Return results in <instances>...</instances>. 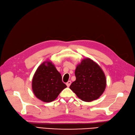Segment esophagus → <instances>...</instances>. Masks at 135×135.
Returning <instances> with one entry per match:
<instances>
[{
    "label": "esophagus",
    "mask_w": 135,
    "mask_h": 135,
    "mask_svg": "<svg viewBox=\"0 0 135 135\" xmlns=\"http://www.w3.org/2000/svg\"><path fill=\"white\" fill-rule=\"evenodd\" d=\"M71 82L70 80H69L66 83V85H67V87H70V85H71Z\"/></svg>",
    "instance_id": "obj_1"
}]
</instances>
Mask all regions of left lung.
Wrapping results in <instances>:
<instances>
[{
	"label": "left lung",
	"mask_w": 135,
	"mask_h": 135,
	"mask_svg": "<svg viewBox=\"0 0 135 135\" xmlns=\"http://www.w3.org/2000/svg\"><path fill=\"white\" fill-rule=\"evenodd\" d=\"M75 75L76 80L71 83L70 88L82 101H94L104 92L106 85L105 74L91 59L82 60L77 65Z\"/></svg>",
	"instance_id": "left-lung-1"
}]
</instances>
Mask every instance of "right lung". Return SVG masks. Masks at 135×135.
I'll return each mask as SVG.
<instances>
[{
    "mask_svg": "<svg viewBox=\"0 0 135 135\" xmlns=\"http://www.w3.org/2000/svg\"><path fill=\"white\" fill-rule=\"evenodd\" d=\"M66 87L67 86L62 82L60 73L51 61L42 62L37 69L33 78L34 94L43 102L53 101Z\"/></svg>",
    "mask_w": 135,
    "mask_h": 135,
    "instance_id": "obj_1",
    "label": "right lung"
}]
</instances>
